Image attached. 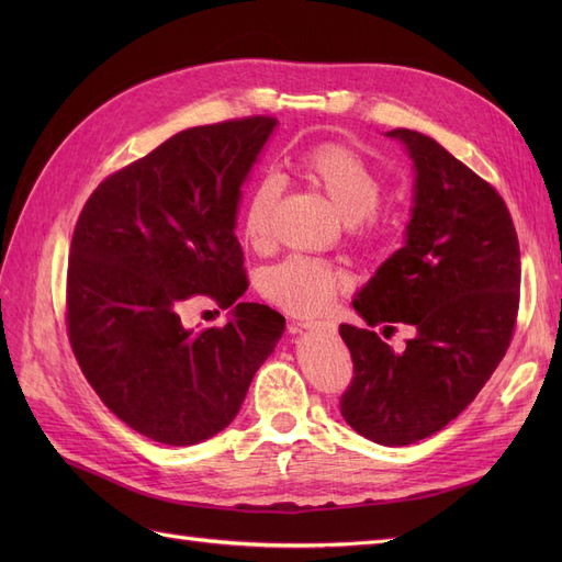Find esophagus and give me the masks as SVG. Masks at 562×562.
<instances>
[{
    "instance_id": "34e87169",
    "label": "esophagus",
    "mask_w": 562,
    "mask_h": 562,
    "mask_svg": "<svg viewBox=\"0 0 562 562\" xmlns=\"http://www.w3.org/2000/svg\"><path fill=\"white\" fill-rule=\"evenodd\" d=\"M300 326L307 328V330H323V333H328V335L335 333V323L333 321H302Z\"/></svg>"
}]
</instances>
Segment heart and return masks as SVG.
Instances as JSON below:
<instances>
[{"label": "heart", "instance_id": "1", "mask_svg": "<svg viewBox=\"0 0 562 562\" xmlns=\"http://www.w3.org/2000/svg\"><path fill=\"white\" fill-rule=\"evenodd\" d=\"M295 166L300 178L326 196L356 234L368 241L378 239L382 229L375 211L384 184L375 168L337 143H323L302 151ZM279 196L281 180L271 173L260 176L248 187L241 203V232L252 246L269 241ZM345 281V271L326 260L291 255L265 271L262 288L265 295L279 307L295 314H314L328 307Z\"/></svg>", "mask_w": 562, "mask_h": 562}]
</instances>
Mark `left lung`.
Segmentation results:
<instances>
[{"mask_svg":"<svg viewBox=\"0 0 562 562\" xmlns=\"http://www.w3.org/2000/svg\"><path fill=\"white\" fill-rule=\"evenodd\" d=\"M411 151L415 206L405 244L375 271L353 310L368 326L405 323L401 351L368 328L339 326L353 378L339 411L380 446H411L479 396L512 345L520 302V248L499 192L434 138L386 133Z\"/></svg>","mask_w":562,"mask_h":562,"instance_id":"8db88e82","label":"left lung"}]
</instances>
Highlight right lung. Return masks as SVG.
<instances>
[{"label": "right lung", "mask_w": 562, "mask_h": 562, "mask_svg": "<svg viewBox=\"0 0 562 562\" xmlns=\"http://www.w3.org/2000/svg\"><path fill=\"white\" fill-rule=\"evenodd\" d=\"M277 126L244 116L194 126L124 166L83 206L67 265V335L83 378L131 429L194 446L239 413L285 318L241 302V184ZM194 294L234 306L223 329L187 331Z\"/></svg>", "instance_id": "right-lung-1"}]
</instances>
